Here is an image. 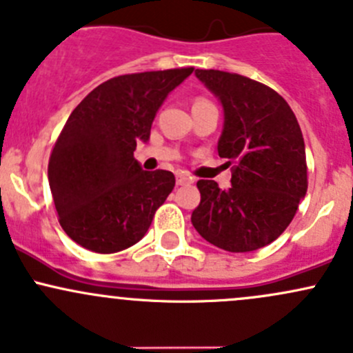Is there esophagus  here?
Returning <instances> with one entry per match:
<instances>
[{
	"label": "esophagus",
	"mask_w": 353,
	"mask_h": 353,
	"mask_svg": "<svg viewBox=\"0 0 353 353\" xmlns=\"http://www.w3.org/2000/svg\"><path fill=\"white\" fill-rule=\"evenodd\" d=\"M187 183H192V178L188 176L187 173L178 172L176 173V185H187Z\"/></svg>",
	"instance_id": "1"
}]
</instances>
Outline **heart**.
Masks as SVG:
<instances>
[{
  "label": "heart",
  "mask_w": 353,
  "mask_h": 353,
  "mask_svg": "<svg viewBox=\"0 0 353 353\" xmlns=\"http://www.w3.org/2000/svg\"><path fill=\"white\" fill-rule=\"evenodd\" d=\"M205 101H209V100H205V98H197V100L194 101V105H197V103H205Z\"/></svg>",
  "instance_id": "1"
}]
</instances>
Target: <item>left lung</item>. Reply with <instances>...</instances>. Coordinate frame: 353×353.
<instances>
[{
  "mask_svg": "<svg viewBox=\"0 0 353 353\" xmlns=\"http://www.w3.org/2000/svg\"><path fill=\"white\" fill-rule=\"evenodd\" d=\"M221 100L224 129L217 151L232 165L231 188L199 180L192 224L210 245L255 252L279 238L307 190L306 150L289 103L270 86L236 72L197 69Z\"/></svg>",
  "mask_w": 353,
  "mask_h": 353,
  "instance_id": "8db88e82",
  "label": "left lung"
}]
</instances>
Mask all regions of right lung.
<instances>
[{"instance_id": "obj_1", "label": "right lung", "mask_w": 353, "mask_h": 353, "mask_svg": "<svg viewBox=\"0 0 353 353\" xmlns=\"http://www.w3.org/2000/svg\"><path fill=\"white\" fill-rule=\"evenodd\" d=\"M194 68L122 74L98 85L64 123L49 158L59 224L86 250L115 253L136 245L175 187L166 170L134 159L166 95Z\"/></svg>"}]
</instances>
